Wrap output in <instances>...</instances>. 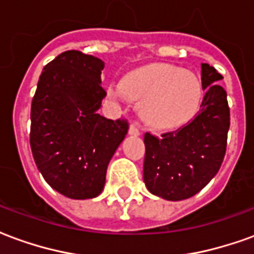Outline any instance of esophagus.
Returning a JSON list of instances; mask_svg holds the SVG:
<instances>
[{
  "mask_svg": "<svg viewBox=\"0 0 254 254\" xmlns=\"http://www.w3.org/2000/svg\"><path fill=\"white\" fill-rule=\"evenodd\" d=\"M129 134L130 136H140V129H138V127L134 122L130 124V127H129Z\"/></svg>",
  "mask_w": 254,
  "mask_h": 254,
  "instance_id": "1",
  "label": "esophagus"
}]
</instances>
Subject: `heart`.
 Instances as JSON below:
<instances>
[{
	"label": "heart",
	"instance_id": "b5f03b06",
	"mask_svg": "<svg viewBox=\"0 0 254 254\" xmlns=\"http://www.w3.org/2000/svg\"><path fill=\"white\" fill-rule=\"evenodd\" d=\"M109 94L138 102V116L149 127L171 130L196 116L204 89L194 73L170 64H151L127 73L121 89L110 87Z\"/></svg>",
	"mask_w": 254,
	"mask_h": 254
}]
</instances>
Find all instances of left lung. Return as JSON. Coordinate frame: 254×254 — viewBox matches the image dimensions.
<instances>
[{
  "mask_svg": "<svg viewBox=\"0 0 254 254\" xmlns=\"http://www.w3.org/2000/svg\"><path fill=\"white\" fill-rule=\"evenodd\" d=\"M222 78L215 67L201 64L205 95L196 118L159 137L145 133L143 177L147 189L155 196L170 201L189 198L220 169L230 127L227 94L218 84Z\"/></svg>",
  "mask_w": 254,
  "mask_h": 254,
  "instance_id": "1",
  "label": "left lung"
}]
</instances>
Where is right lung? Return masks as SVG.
I'll use <instances>...</instances> for the list:
<instances>
[{
    "instance_id": "1",
    "label": "right lung",
    "mask_w": 254,
    "mask_h": 254,
    "mask_svg": "<svg viewBox=\"0 0 254 254\" xmlns=\"http://www.w3.org/2000/svg\"><path fill=\"white\" fill-rule=\"evenodd\" d=\"M105 63L77 50L61 53L43 67L31 105L30 143L38 170L64 196H99L109 162L125 138L127 120L98 114L106 91Z\"/></svg>"
}]
</instances>
